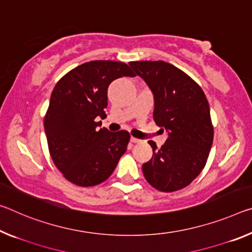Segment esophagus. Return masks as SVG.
Segmentation results:
<instances>
[{
  "label": "esophagus",
  "mask_w": 252,
  "mask_h": 252,
  "mask_svg": "<svg viewBox=\"0 0 252 252\" xmlns=\"http://www.w3.org/2000/svg\"><path fill=\"white\" fill-rule=\"evenodd\" d=\"M130 141H131V142H132V143H139V142H140L141 140H140V139H138V138L131 137V138H130Z\"/></svg>",
  "instance_id": "obj_1"
}]
</instances>
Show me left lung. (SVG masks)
<instances>
[{"mask_svg":"<svg viewBox=\"0 0 252 252\" xmlns=\"http://www.w3.org/2000/svg\"><path fill=\"white\" fill-rule=\"evenodd\" d=\"M135 75L154 94V120L168 139L142 165L147 182L160 191L182 189L194 181L209 157L213 143L210 105L204 92L189 75L169 63L131 62Z\"/></svg>","mask_w":252,"mask_h":252,"instance_id":"8db88e82","label":"left lung"}]
</instances>
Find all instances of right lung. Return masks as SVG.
I'll use <instances>...</instances> for the list:
<instances>
[{"mask_svg":"<svg viewBox=\"0 0 252 252\" xmlns=\"http://www.w3.org/2000/svg\"><path fill=\"white\" fill-rule=\"evenodd\" d=\"M135 74L125 63H82L61 78L45 117L49 153L63 177L89 187L109 178L126 153L130 134L99 127L106 117L107 87L114 79Z\"/></svg>","mask_w":252,"mask_h":252,"instance_id":"add662e5","label":"right lung"}]
</instances>
